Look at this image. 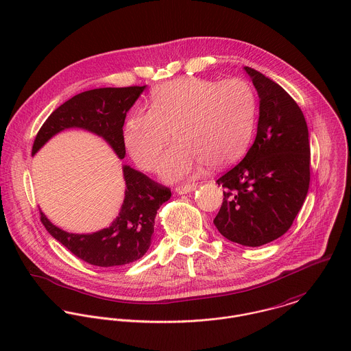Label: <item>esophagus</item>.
Returning a JSON list of instances; mask_svg holds the SVG:
<instances>
[{"mask_svg":"<svg viewBox=\"0 0 351 351\" xmlns=\"http://www.w3.org/2000/svg\"><path fill=\"white\" fill-rule=\"evenodd\" d=\"M198 187L197 183H189V184H184V186H180V187H176V193L183 195V194H189L191 191H194L195 189Z\"/></svg>","mask_w":351,"mask_h":351,"instance_id":"esophagus-1","label":"esophagus"}]
</instances>
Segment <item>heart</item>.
<instances>
[{
    "instance_id": "heart-1",
    "label": "heart",
    "mask_w": 351,
    "mask_h": 351,
    "mask_svg": "<svg viewBox=\"0 0 351 351\" xmlns=\"http://www.w3.org/2000/svg\"><path fill=\"white\" fill-rule=\"evenodd\" d=\"M255 119L256 95L245 80L183 77L152 90L150 108L130 114L122 140L141 169L153 171L172 129L178 142L162 157L160 175L179 182L205 164L217 168L237 160L252 137Z\"/></svg>"
}]
</instances>
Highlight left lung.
<instances>
[{
  "mask_svg": "<svg viewBox=\"0 0 351 351\" xmlns=\"http://www.w3.org/2000/svg\"><path fill=\"white\" fill-rule=\"evenodd\" d=\"M259 96L256 138L245 157L218 180L225 189L214 218L228 240L259 247L285 234L309 189L311 147L304 114L261 71L244 66Z\"/></svg>",
  "mask_w": 351,
  "mask_h": 351,
  "instance_id": "1",
  "label": "left lung"
}]
</instances>
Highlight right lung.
Segmentation results:
<instances>
[{
  "instance_id": "add662e5",
  "label": "right lung",
  "mask_w": 351,
  "mask_h": 351,
  "mask_svg": "<svg viewBox=\"0 0 351 351\" xmlns=\"http://www.w3.org/2000/svg\"><path fill=\"white\" fill-rule=\"evenodd\" d=\"M145 88L146 85L99 88L73 96L43 123L34 141L32 154L60 132L77 128L101 137L122 160L126 154L122 140L126 114ZM122 168L125 199L110 226L95 233H69L51 223L40 211V221L47 232L73 255L93 266H123L142 258L150 247L157 210L171 198L168 187L129 165Z\"/></svg>"
}]
</instances>
